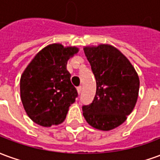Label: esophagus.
Returning a JSON list of instances; mask_svg holds the SVG:
<instances>
[{
  "label": "esophagus",
  "mask_w": 160,
  "mask_h": 160,
  "mask_svg": "<svg viewBox=\"0 0 160 160\" xmlns=\"http://www.w3.org/2000/svg\"><path fill=\"white\" fill-rule=\"evenodd\" d=\"M77 91H78V93L79 94L81 93V92H82V87H81V86H80V87H77Z\"/></svg>",
  "instance_id": "1"
}]
</instances>
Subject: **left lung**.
Returning <instances> with one entry per match:
<instances>
[{
    "instance_id": "left-lung-1",
    "label": "left lung",
    "mask_w": 160,
    "mask_h": 160,
    "mask_svg": "<svg viewBox=\"0 0 160 160\" xmlns=\"http://www.w3.org/2000/svg\"><path fill=\"white\" fill-rule=\"evenodd\" d=\"M84 52L96 79V94L82 106L91 126L108 131L127 119L137 101L140 80L129 61L114 47L100 44L86 47Z\"/></svg>"
}]
</instances>
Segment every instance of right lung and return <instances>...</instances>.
Segmentation results:
<instances>
[{"label": "right lung", "mask_w": 160, "mask_h": 160, "mask_svg": "<svg viewBox=\"0 0 160 160\" xmlns=\"http://www.w3.org/2000/svg\"><path fill=\"white\" fill-rule=\"evenodd\" d=\"M78 52L75 47L53 43L39 51L20 79V97L32 120L43 127L65 120L68 108L78 97L67 70V62Z\"/></svg>", "instance_id": "1"}]
</instances>
